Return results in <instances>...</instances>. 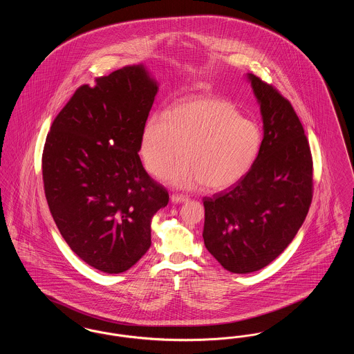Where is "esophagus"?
<instances>
[{
  "mask_svg": "<svg viewBox=\"0 0 354 354\" xmlns=\"http://www.w3.org/2000/svg\"><path fill=\"white\" fill-rule=\"evenodd\" d=\"M171 202L172 203H185L188 202V198L185 195H178V194H172L171 195Z\"/></svg>",
  "mask_w": 354,
  "mask_h": 354,
  "instance_id": "1",
  "label": "esophagus"
}]
</instances>
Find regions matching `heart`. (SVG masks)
<instances>
[{
    "label": "heart",
    "instance_id": "1",
    "mask_svg": "<svg viewBox=\"0 0 354 354\" xmlns=\"http://www.w3.org/2000/svg\"><path fill=\"white\" fill-rule=\"evenodd\" d=\"M261 146L259 127L231 102L196 97L176 103L169 115L151 114L143 127L140 155L146 169L178 189L204 185L223 191L236 185L252 167Z\"/></svg>",
    "mask_w": 354,
    "mask_h": 354
}]
</instances>
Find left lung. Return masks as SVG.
Segmentation results:
<instances>
[{
    "instance_id": "left-lung-1",
    "label": "left lung",
    "mask_w": 354,
    "mask_h": 354,
    "mask_svg": "<svg viewBox=\"0 0 354 354\" xmlns=\"http://www.w3.org/2000/svg\"><path fill=\"white\" fill-rule=\"evenodd\" d=\"M260 103L264 138L252 167L236 185L204 198V245L234 273L261 270L286 250L313 198V160L290 102L248 74Z\"/></svg>"
}]
</instances>
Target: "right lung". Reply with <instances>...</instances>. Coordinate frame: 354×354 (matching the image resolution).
<instances>
[{
    "label": "right lung",
    "instance_id": "right-lung-1",
    "mask_svg": "<svg viewBox=\"0 0 354 354\" xmlns=\"http://www.w3.org/2000/svg\"><path fill=\"white\" fill-rule=\"evenodd\" d=\"M158 84L142 65L80 86L58 113L42 152L45 196L59 232L84 263L130 270L151 245V219L167 189L138 151Z\"/></svg>",
    "mask_w": 354,
    "mask_h": 354
}]
</instances>
